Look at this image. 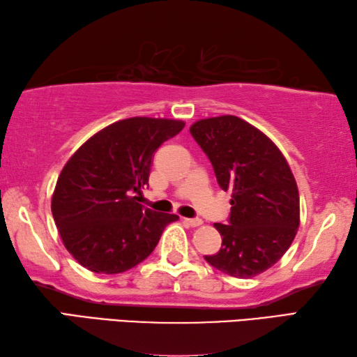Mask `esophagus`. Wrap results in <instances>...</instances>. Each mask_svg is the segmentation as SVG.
<instances>
[{
    "instance_id": "esophagus-1",
    "label": "esophagus",
    "mask_w": 357,
    "mask_h": 357,
    "mask_svg": "<svg viewBox=\"0 0 357 357\" xmlns=\"http://www.w3.org/2000/svg\"><path fill=\"white\" fill-rule=\"evenodd\" d=\"M184 222L192 227H198L202 225V220L201 218H184Z\"/></svg>"
}]
</instances>
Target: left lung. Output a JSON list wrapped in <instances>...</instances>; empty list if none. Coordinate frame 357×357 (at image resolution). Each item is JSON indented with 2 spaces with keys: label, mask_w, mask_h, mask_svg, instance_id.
I'll use <instances>...</instances> for the list:
<instances>
[{
  "label": "left lung",
  "mask_w": 357,
  "mask_h": 357,
  "mask_svg": "<svg viewBox=\"0 0 357 357\" xmlns=\"http://www.w3.org/2000/svg\"><path fill=\"white\" fill-rule=\"evenodd\" d=\"M190 135L211 159L222 190L232 192L229 225L215 222L221 249L206 261L236 278L261 274L280 260L300 225L298 188L282 151L236 116L201 119Z\"/></svg>",
  "instance_id": "left-lung-1"
}]
</instances>
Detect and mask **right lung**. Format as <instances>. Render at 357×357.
Listing matches in <instances>:
<instances>
[{
    "instance_id": "add662e5",
    "label": "right lung",
    "mask_w": 357,
    "mask_h": 357,
    "mask_svg": "<svg viewBox=\"0 0 357 357\" xmlns=\"http://www.w3.org/2000/svg\"><path fill=\"white\" fill-rule=\"evenodd\" d=\"M183 121L130 117L108 125L63 167L52 195L61 241L83 268L121 274L144 261L178 215L137 202L155 151L184 128Z\"/></svg>"
}]
</instances>
